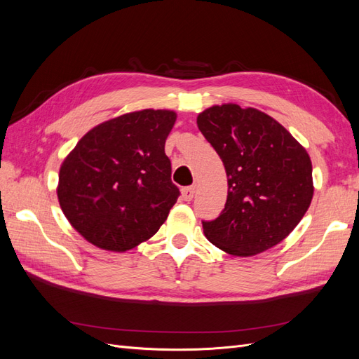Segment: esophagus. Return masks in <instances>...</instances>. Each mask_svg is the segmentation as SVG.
Returning a JSON list of instances; mask_svg holds the SVG:
<instances>
[{
	"instance_id": "esophagus-1",
	"label": "esophagus",
	"mask_w": 359,
	"mask_h": 359,
	"mask_svg": "<svg viewBox=\"0 0 359 359\" xmlns=\"http://www.w3.org/2000/svg\"><path fill=\"white\" fill-rule=\"evenodd\" d=\"M194 191H196V189H194L193 186H190V187H184V189L181 190L182 199H184V201H187V202H190V201L193 199V196H194Z\"/></svg>"
}]
</instances>
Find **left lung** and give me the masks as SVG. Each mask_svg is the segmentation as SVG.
Segmentation results:
<instances>
[{
  "instance_id": "obj_1",
  "label": "left lung",
  "mask_w": 359,
  "mask_h": 359,
  "mask_svg": "<svg viewBox=\"0 0 359 359\" xmlns=\"http://www.w3.org/2000/svg\"><path fill=\"white\" fill-rule=\"evenodd\" d=\"M198 127L227 175L224 210L202 222L210 243L232 256H255L295 229L313 199L311 160L274 118L235 103L198 115Z\"/></svg>"
}]
</instances>
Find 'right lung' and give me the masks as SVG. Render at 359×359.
I'll return each mask as SVG.
<instances>
[{
    "instance_id": "right-lung-1",
    "label": "right lung",
    "mask_w": 359,
    "mask_h": 359,
    "mask_svg": "<svg viewBox=\"0 0 359 359\" xmlns=\"http://www.w3.org/2000/svg\"><path fill=\"white\" fill-rule=\"evenodd\" d=\"M175 119L161 109L124 114L91 128L64 158L60 206L86 241L121 253L165 223L180 196L165 154Z\"/></svg>"
}]
</instances>
